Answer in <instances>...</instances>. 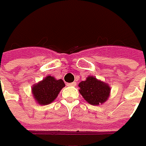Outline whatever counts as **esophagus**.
I'll list each match as a JSON object with an SVG mask.
<instances>
[{
  "label": "esophagus",
  "instance_id": "1",
  "mask_svg": "<svg viewBox=\"0 0 146 146\" xmlns=\"http://www.w3.org/2000/svg\"><path fill=\"white\" fill-rule=\"evenodd\" d=\"M76 86V82H72V83H69L68 84V86Z\"/></svg>",
  "mask_w": 146,
  "mask_h": 146
}]
</instances>
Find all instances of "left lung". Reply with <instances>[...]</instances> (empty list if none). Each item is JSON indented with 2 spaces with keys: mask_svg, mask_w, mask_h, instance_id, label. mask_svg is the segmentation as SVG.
Masks as SVG:
<instances>
[{
  "mask_svg": "<svg viewBox=\"0 0 146 146\" xmlns=\"http://www.w3.org/2000/svg\"><path fill=\"white\" fill-rule=\"evenodd\" d=\"M79 92L86 102L92 106H99L110 98V86L105 81L93 76L87 77L86 81L79 83Z\"/></svg>",
  "mask_w": 146,
  "mask_h": 146,
  "instance_id": "obj_1",
  "label": "left lung"
}]
</instances>
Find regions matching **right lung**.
<instances>
[{
	"label": "right lung",
	"mask_w": 146,
	"mask_h": 146,
	"mask_svg": "<svg viewBox=\"0 0 146 146\" xmlns=\"http://www.w3.org/2000/svg\"><path fill=\"white\" fill-rule=\"evenodd\" d=\"M65 86L63 80L47 76L42 81L32 86V94L37 104L46 106L53 102Z\"/></svg>",
	"instance_id": "obj_1"
}]
</instances>
